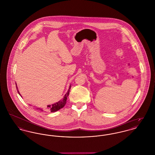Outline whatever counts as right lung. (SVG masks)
<instances>
[{"label": "right lung", "instance_id": "right-lung-1", "mask_svg": "<svg viewBox=\"0 0 155 155\" xmlns=\"http://www.w3.org/2000/svg\"><path fill=\"white\" fill-rule=\"evenodd\" d=\"M16 89L18 91V92L19 94V95L21 96V93H19V91L18 90V86H17V84H16ZM71 85H70L69 86V88L67 92V93H66L63 97V98L60 100L59 102H57L56 103H53L52 104H49V105H48L46 107H45L44 109H40V108H38V109H40L42 112H56L58 110H59V109H62V107H63L64 106V105L66 104V100H67V97H68L69 96V92H70V90H71Z\"/></svg>", "mask_w": 155, "mask_h": 155}]
</instances>
